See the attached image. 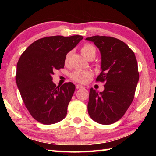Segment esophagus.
Masks as SVG:
<instances>
[{
	"mask_svg": "<svg viewBox=\"0 0 156 156\" xmlns=\"http://www.w3.org/2000/svg\"><path fill=\"white\" fill-rule=\"evenodd\" d=\"M76 89H83V88H84V87L80 85V84H76Z\"/></svg>",
	"mask_w": 156,
	"mask_h": 156,
	"instance_id": "obj_1",
	"label": "esophagus"
}]
</instances>
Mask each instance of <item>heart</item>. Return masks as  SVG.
I'll return each mask as SVG.
<instances>
[{"label":"heart","instance_id":"heart-1","mask_svg":"<svg viewBox=\"0 0 156 156\" xmlns=\"http://www.w3.org/2000/svg\"><path fill=\"white\" fill-rule=\"evenodd\" d=\"M81 54L83 56L87 58L89 55L91 54H96V49L91 44H84L81 48ZM69 58V54L67 55L65 58V62H67ZM92 73L89 71H83V70H76L71 73V77L73 80L78 82L79 83H86L89 79L91 78Z\"/></svg>","mask_w":156,"mask_h":156}]
</instances>
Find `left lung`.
Returning <instances> with one entry per match:
<instances>
[{
	"label": "left lung",
	"instance_id": "8db88e82",
	"mask_svg": "<svg viewBox=\"0 0 156 156\" xmlns=\"http://www.w3.org/2000/svg\"><path fill=\"white\" fill-rule=\"evenodd\" d=\"M85 40L94 43L101 55V72L97 81L105 82L103 91H89L88 113L95 122L111 125L119 120L133 101L139 73L134 52L117 38L94 36Z\"/></svg>",
	"mask_w": 156,
	"mask_h": 156
}]
</instances>
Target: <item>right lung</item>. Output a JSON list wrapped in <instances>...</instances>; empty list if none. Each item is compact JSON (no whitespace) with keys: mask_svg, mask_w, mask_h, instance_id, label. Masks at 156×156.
<instances>
[{"mask_svg":"<svg viewBox=\"0 0 156 156\" xmlns=\"http://www.w3.org/2000/svg\"><path fill=\"white\" fill-rule=\"evenodd\" d=\"M83 37L54 36L31 44L17 63L16 81L31 116L44 125L64 119L76 86L66 83L56 87L52 81L56 69L63 68L67 54Z\"/></svg>","mask_w":156,"mask_h":156,"instance_id":"right-lung-1","label":"right lung"}]
</instances>
